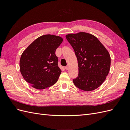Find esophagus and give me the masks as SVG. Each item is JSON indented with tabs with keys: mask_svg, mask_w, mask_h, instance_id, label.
<instances>
[{
	"mask_svg": "<svg viewBox=\"0 0 130 130\" xmlns=\"http://www.w3.org/2000/svg\"><path fill=\"white\" fill-rule=\"evenodd\" d=\"M69 68V65H67L66 67H65V69L66 70H68Z\"/></svg>",
	"mask_w": 130,
	"mask_h": 130,
	"instance_id": "esophagus-1",
	"label": "esophagus"
}]
</instances>
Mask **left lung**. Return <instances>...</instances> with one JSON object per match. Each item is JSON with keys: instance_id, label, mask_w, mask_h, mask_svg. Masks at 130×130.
I'll list each match as a JSON object with an SVG mask.
<instances>
[{"instance_id": "left-lung-1", "label": "left lung", "mask_w": 130, "mask_h": 130, "mask_svg": "<svg viewBox=\"0 0 130 130\" xmlns=\"http://www.w3.org/2000/svg\"><path fill=\"white\" fill-rule=\"evenodd\" d=\"M77 57L78 74L73 79L75 86L84 91H92L102 85L111 66L110 55L94 35L87 32L66 36Z\"/></svg>"}]
</instances>
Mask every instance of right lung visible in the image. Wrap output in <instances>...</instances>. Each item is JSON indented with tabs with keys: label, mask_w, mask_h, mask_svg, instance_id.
I'll return each mask as SVG.
<instances>
[{
	"label": "right lung",
	"mask_w": 130,
	"mask_h": 130,
	"mask_svg": "<svg viewBox=\"0 0 130 130\" xmlns=\"http://www.w3.org/2000/svg\"><path fill=\"white\" fill-rule=\"evenodd\" d=\"M60 36L45 35L36 39L22 53L19 66L24 80L32 87L43 89L57 81L61 73L56 49L63 41Z\"/></svg>",
	"instance_id": "1"
}]
</instances>
